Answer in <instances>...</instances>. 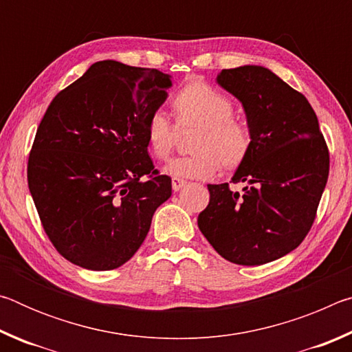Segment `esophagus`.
<instances>
[{"instance_id": "esophagus-1", "label": "esophagus", "mask_w": 352, "mask_h": 352, "mask_svg": "<svg viewBox=\"0 0 352 352\" xmlns=\"http://www.w3.org/2000/svg\"><path fill=\"white\" fill-rule=\"evenodd\" d=\"M184 184H186V180H183V178H175V177L172 178V189H174L175 192L177 190H180Z\"/></svg>"}]
</instances>
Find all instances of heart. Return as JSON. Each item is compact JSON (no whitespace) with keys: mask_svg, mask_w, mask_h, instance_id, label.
<instances>
[{"mask_svg":"<svg viewBox=\"0 0 352 352\" xmlns=\"http://www.w3.org/2000/svg\"><path fill=\"white\" fill-rule=\"evenodd\" d=\"M177 126L163 110L151 113L146 122V138L151 152L160 160L168 158L183 132L199 129L192 142L194 155L178 157L164 166V172L175 178L208 180L220 168H237L248 157L253 146L252 130L233 118L231 99L206 83H189L172 99Z\"/></svg>","mask_w":352,"mask_h":352,"instance_id":"heart-1","label":"heart"}]
</instances>
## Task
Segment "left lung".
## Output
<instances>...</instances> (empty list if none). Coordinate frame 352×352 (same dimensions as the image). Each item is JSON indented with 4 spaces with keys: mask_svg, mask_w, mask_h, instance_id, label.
<instances>
[{
    "mask_svg": "<svg viewBox=\"0 0 352 352\" xmlns=\"http://www.w3.org/2000/svg\"><path fill=\"white\" fill-rule=\"evenodd\" d=\"M217 83L243 107L253 146L231 182L208 184L197 223L212 248L239 265L283 258L305 239L329 175V152L309 100L259 65L222 69Z\"/></svg>",
    "mask_w": 352,
    "mask_h": 352,
    "instance_id": "left-lung-1",
    "label": "left lung"
}]
</instances>
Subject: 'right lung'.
<instances>
[{
	"mask_svg": "<svg viewBox=\"0 0 352 352\" xmlns=\"http://www.w3.org/2000/svg\"><path fill=\"white\" fill-rule=\"evenodd\" d=\"M170 76L121 62L93 63L47 107L28 163L45 233L65 259L113 270L132 258L172 194L147 152L146 122Z\"/></svg>",
	"mask_w": 352,
	"mask_h": 352,
	"instance_id": "right-lung-1",
	"label": "right lung"
}]
</instances>
